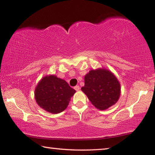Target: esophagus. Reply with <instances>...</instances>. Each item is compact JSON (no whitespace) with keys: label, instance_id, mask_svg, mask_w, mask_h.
I'll return each mask as SVG.
<instances>
[{"label":"esophagus","instance_id":"obj_1","mask_svg":"<svg viewBox=\"0 0 155 155\" xmlns=\"http://www.w3.org/2000/svg\"><path fill=\"white\" fill-rule=\"evenodd\" d=\"M74 88V90H75L76 91H78V90H80V87H79V86H78V85H76Z\"/></svg>","mask_w":155,"mask_h":155}]
</instances>
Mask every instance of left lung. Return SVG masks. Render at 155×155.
<instances>
[{
    "instance_id": "obj_1",
    "label": "left lung",
    "mask_w": 155,
    "mask_h": 155,
    "mask_svg": "<svg viewBox=\"0 0 155 155\" xmlns=\"http://www.w3.org/2000/svg\"><path fill=\"white\" fill-rule=\"evenodd\" d=\"M81 90L91 103L101 110L114 105L120 95L119 81L105 69L91 70L85 76V86Z\"/></svg>"
}]
</instances>
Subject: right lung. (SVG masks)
Returning a JSON list of instances; mask_svg holds the SVG:
<instances>
[{
    "label": "right lung",
    "mask_w": 155,
    "mask_h": 155,
    "mask_svg": "<svg viewBox=\"0 0 155 155\" xmlns=\"http://www.w3.org/2000/svg\"><path fill=\"white\" fill-rule=\"evenodd\" d=\"M76 91L66 81L55 76L44 77L37 85L35 98L39 106L52 114H59L66 109Z\"/></svg>",
    "instance_id": "1"
}]
</instances>
